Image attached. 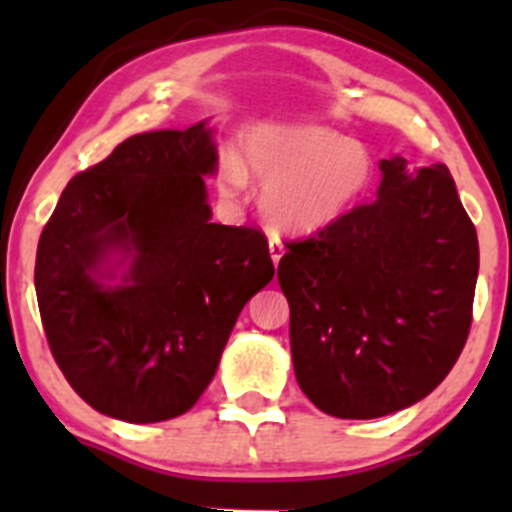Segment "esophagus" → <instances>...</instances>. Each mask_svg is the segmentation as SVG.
<instances>
[{"label":"esophagus","mask_w":512,"mask_h":512,"mask_svg":"<svg viewBox=\"0 0 512 512\" xmlns=\"http://www.w3.org/2000/svg\"><path fill=\"white\" fill-rule=\"evenodd\" d=\"M282 255H285V245H282L280 240H277V237H272L270 240V257H272V262H280L282 260Z\"/></svg>","instance_id":"esophagus-1"}]
</instances>
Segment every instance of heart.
<instances>
[{
	"instance_id": "obj_1",
	"label": "heart",
	"mask_w": 512,
	"mask_h": 512,
	"mask_svg": "<svg viewBox=\"0 0 512 512\" xmlns=\"http://www.w3.org/2000/svg\"><path fill=\"white\" fill-rule=\"evenodd\" d=\"M247 175L265 188L260 208L275 230L312 235L349 213L371 185L374 163L352 138L312 123H265L242 141L240 163L223 158L218 188L235 198Z\"/></svg>"
}]
</instances>
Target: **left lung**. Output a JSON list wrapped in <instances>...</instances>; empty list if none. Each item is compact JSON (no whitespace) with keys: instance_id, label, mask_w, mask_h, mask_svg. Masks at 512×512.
I'll use <instances>...</instances> for the list:
<instances>
[{"instance_id":"1","label":"left lung","mask_w":512,"mask_h":512,"mask_svg":"<svg viewBox=\"0 0 512 512\" xmlns=\"http://www.w3.org/2000/svg\"><path fill=\"white\" fill-rule=\"evenodd\" d=\"M371 203L302 242L277 280L299 389L337 418H379L431 394L468 339L478 235L443 163H379Z\"/></svg>"}]
</instances>
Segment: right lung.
I'll return each instance as SVG.
<instances>
[{"instance_id": "obj_1", "label": "right lung", "mask_w": 512, "mask_h": 512, "mask_svg": "<svg viewBox=\"0 0 512 512\" xmlns=\"http://www.w3.org/2000/svg\"><path fill=\"white\" fill-rule=\"evenodd\" d=\"M208 121L126 138L74 175L36 247L34 287L56 364L98 414L193 409L232 327L275 267L265 235L210 223Z\"/></svg>"}]
</instances>
